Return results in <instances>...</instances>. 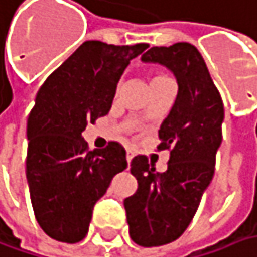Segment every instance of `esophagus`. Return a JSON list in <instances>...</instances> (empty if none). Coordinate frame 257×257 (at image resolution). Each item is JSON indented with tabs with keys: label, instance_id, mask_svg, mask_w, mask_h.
Here are the masks:
<instances>
[{
	"label": "esophagus",
	"instance_id": "obj_1",
	"mask_svg": "<svg viewBox=\"0 0 257 257\" xmlns=\"http://www.w3.org/2000/svg\"><path fill=\"white\" fill-rule=\"evenodd\" d=\"M132 157H134V154H132L131 151H128V153H126V161H128V164H131V161H132Z\"/></svg>",
	"mask_w": 257,
	"mask_h": 257
}]
</instances>
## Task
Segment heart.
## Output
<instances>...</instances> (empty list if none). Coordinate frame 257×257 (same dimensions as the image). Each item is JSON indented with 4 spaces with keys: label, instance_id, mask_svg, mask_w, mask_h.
Returning <instances> with one entry per match:
<instances>
[{
    "label": "heart",
    "instance_id": "heart-1",
    "mask_svg": "<svg viewBox=\"0 0 257 257\" xmlns=\"http://www.w3.org/2000/svg\"><path fill=\"white\" fill-rule=\"evenodd\" d=\"M161 78H166V75L164 74H154L153 75V78H151V83H154V81H159Z\"/></svg>",
    "mask_w": 257,
    "mask_h": 257
}]
</instances>
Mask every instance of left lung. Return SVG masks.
I'll return each instance as SVG.
<instances>
[{
	"instance_id": "obj_1",
	"label": "left lung",
	"mask_w": 257,
	"mask_h": 257,
	"mask_svg": "<svg viewBox=\"0 0 257 257\" xmlns=\"http://www.w3.org/2000/svg\"><path fill=\"white\" fill-rule=\"evenodd\" d=\"M141 59L167 67L179 85L173 107L159 129L157 150L170 151L167 170L159 173L145 156H135L131 173L138 189L123 201L131 238L143 247H156L177 240L198 211L215 170L224 104L193 45L153 46Z\"/></svg>"
}]
</instances>
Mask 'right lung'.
<instances>
[{"mask_svg": "<svg viewBox=\"0 0 257 257\" xmlns=\"http://www.w3.org/2000/svg\"><path fill=\"white\" fill-rule=\"evenodd\" d=\"M147 48L87 40L39 88L27 119L26 176L35 217L53 240L81 241L96 202L128 166L120 144L88 151L81 134L109 113L120 75Z\"/></svg>", "mask_w": 257, "mask_h": 257, "instance_id": "obj_1", "label": "right lung"}]
</instances>
